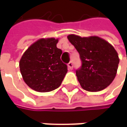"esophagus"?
<instances>
[{
	"label": "esophagus",
	"mask_w": 127,
	"mask_h": 127,
	"mask_svg": "<svg viewBox=\"0 0 127 127\" xmlns=\"http://www.w3.org/2000/svg\"><path fill=\"white\" fill-rule=\"evenodd\" d=\"M73 63L72 62H69L68 64V69L69 70H72L73 69Z\"/></svg>",
	"instance_id": "obj_1"
}]
</instances>
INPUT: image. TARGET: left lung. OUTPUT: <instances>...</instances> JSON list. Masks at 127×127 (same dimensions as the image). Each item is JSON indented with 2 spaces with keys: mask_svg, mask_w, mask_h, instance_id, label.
<instances>
[{
  "mask_svg": "<svg viewBox=\"0 0 127 127\" xmlns=\"http://www.w3.org/2000/svg\"><path fill=\"white\" fill-rule=\"evenodd\" d=\"M67 38L80 54L82 66L76 73L82 88L97 92L110 85L115 79L120 62L114 46L97 36L69 34Z\"/></svg>",
  "mask_w": 127,
  "mask_h": 127,
  "instance_id": "obj_1",
  "label": "left lung"
}]
</instances>
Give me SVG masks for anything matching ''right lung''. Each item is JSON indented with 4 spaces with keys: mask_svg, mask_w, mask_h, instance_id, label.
<instances>
[{
    "mask_svg": "<svg viewBox=\"0 0 127 127\" xmlns=\"http://www.w3.org/2000/svg\"><path fill=\"white\" fill-rule=\"evenodd\" d=\"M59 39L41 38L24 52L19 66L22 78L32 90L39 93L58 88L67 73L61 61L62 51L56 47Z\"/></svg>",
    "mask_w": 127,
    "mask_h": 127,
    "instance_id": "add662e5",
    "label": "right lung"
}]
</instances>
